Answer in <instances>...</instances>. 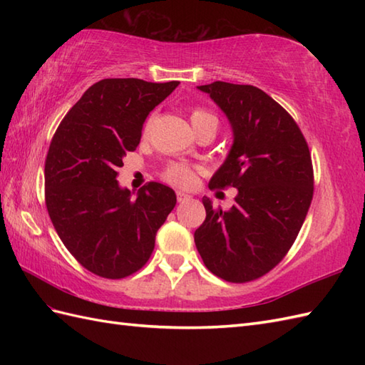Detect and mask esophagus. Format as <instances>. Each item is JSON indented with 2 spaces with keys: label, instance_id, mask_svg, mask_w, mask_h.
Returning a JSON list of instances; mask_svg holds the SVG:
<instances>
[{
  "label": "esophagus",
  "instance_id": "esophagus-1",
  "mask_svg": "<svg viewBox=\"0 0 365 365\" xmlns=\"http://www.w3.org/2000/svg\"><path fill=\"white\" fill-rule=\"evenodd\" d=\"M191 195L188 192H183V191H177V200L178 202H187V200H191Z\"/></svg>",
  "mask_w": 365,
  "mask_h": 365
}]
</instances>
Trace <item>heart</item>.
Returning <instances> with one entry per match:
<instances>
[{
	"label": "heart",
	"mask_w": 365,
	"mask_h": 365,
	"mask_svg": "<svg viewBox=\"0 0 365 365\" xmlns=\"http://www.w3.org/2000/svg\"><path fill=\"white\" fill-rule=\"evenodd\" d=\"M192 127L195 130L200 125H204L207 122H212L215 125H218V120L213 114H210L208 111L204 110H195L190 115ZM165 178L169 182L175 185V187H191L192 183L196 180V170L195 168H191L188 165H182V163H178V165H173L170 168H168V170L165 173Z\"/></svg>",
	"instance_id": "1"
}]
</instances>
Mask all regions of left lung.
Listing matches in <instances>:
<instances>
[{
	"label": "left lung",
	"mask_w": 365,
	"mask_h": 365,
	"mask_svg": "<svg viewBox=\"0 0 365 365\" xmlns=\"http://www.w3.org/2000/svg\"><path fill=\"white\" fill-rule=\"evenodd\" d=\"M210 96L232 127L230 150L208 188H237L229 210L202 199L195 243L205 267L229 282L254 281L290 250L314 195L311 153L297 122L262 89L215 81Z\"/></svg>",
	"instance_id": "obj_1"
}]
</instances>
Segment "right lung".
<instances>
[{
  "instance_id": "1",
  "label": "right lung",
  "mask_w": 365,
  "mask_h": 365,
  "mask_svg": "<svg viewBox=\"0 0 365 365\" xmlns=\"http://www.w3.org/2000/svg\"><path fill=\"white\" fill-rule=\"evenodd\" d=\"M178 84L98 81L51 139L45 161L46 210L68 252L97 276L120 279L143 268L175 207V192L166 185L150 182L133 197L115 177L127 152L141 141L147 115Z\"/></svg>"
}]
</instances>
